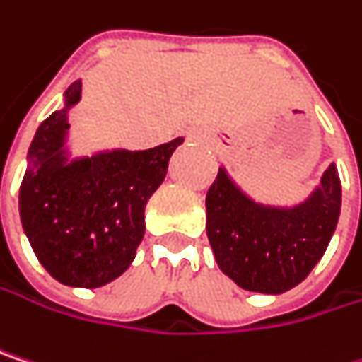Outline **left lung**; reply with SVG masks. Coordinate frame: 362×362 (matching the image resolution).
Instances as JSON below:
<instances>
[{
    "label": "left lung",
    "mask_w": 362,
    "mask_h": 362,
    "mask_svg": "<svg viewBox=\"0 0 362 362\" xmlns=\"http://www.w3.org/2000/svg\"><path fill=\"white\" fill-rule=\"evenodd\" d=\"M205 205L207 238L219 269L245 290L281 294L323 257L340 217L342 186L332 163L305 203L265 207L248 199L221 168Z\"/></svg>",
    "instance_id": "8db88e82"
}]
</instances>
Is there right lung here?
Returning a JSON list of instances; mask_svg holds the SVG:
<instances>
[{"instance_id": "right-lung-1", "label": "right lung", "mask_w": 362, "mask_h": 362, "mask_svg": "<svg viewBox=\"0 0 362 362\" xmlns=\"http://www.w3.org/2000/svg\"><path fill=\"white\" fill-rule=\"evenodd\" d=\"M81 81L70 84L66 107L53 112L30 143L20 184V219L53 278L74 288H99L134 261L145 236V205L184 139L68 161V110L81 101Z\"/></svg>"}]
</instances>
